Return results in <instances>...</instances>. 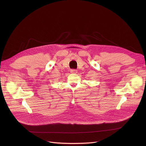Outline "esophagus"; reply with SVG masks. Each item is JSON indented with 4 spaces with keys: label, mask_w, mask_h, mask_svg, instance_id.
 I'll use <instances>...</instances> for the list:
<instances>
[{
    "label": "esophagus",
    "mask_w": 146,
    "mask_h": 146,
    "mask_svg": "<svg viewBox=\"0 0 146 146\" xmlns=\"http://www.w3.org/2000/svg\"><path fill=\"white\" fill-rule=\"evenodd\" d=\"M70 72H71L72 73H77L78 70H76V69H71V70H70Z\"/></svg>",
    "instance_id": "1"
}]
</instances>
